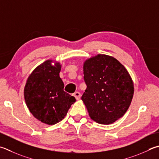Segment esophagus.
Here are the masks:
<instances>
[{
    "instance_id": "esophagus-1",
    "label": "esophagus",
    "mask_w": 159,
    "mask_h": 159,
    "mask_svg": "<svg viewBox=\"0 0 159 159\" xmlns=\"http://www.w3.org/2000/svg\"><path fill=\"white\" fill-rule=\"evenodd\" d=\"M74 96L76 98V99L79 100V99L80 98V96H81V94H80V93L79 92H76L74 93Z\"/></svg>"
}]
</instances>
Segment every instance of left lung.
Segmentation results:
<instances>
[{
	"mask_svg": "<svg viewBox=\"0 0 159 159\" xmlns=\"http://www.w3.org/2000/svg\"><path fill=\"white\" fill-rule=\"evenodd\" d=\"M87 88L81 97L92 120L110 124L122 117L134 94L132 80L116 58L98 54L83 65Z\"/></svg>",
	"mask_w": 159,
	"mask_h": 159,
	"instance_id": "obj_1",
	"label": "left lung"
}]
</instances>
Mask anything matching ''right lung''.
I'll list each match as a JSON object with an SVG mask.
<instances>
[{
	"mask_svg": "<svg viewBox=\"0 0 159 159\" xmlns=\"http://www.w3.org/2000/svg\"><path fill=\"white\" fill-rule=\"evenodd\" d=\"M48 60L37 67L30 74L24 89L27 107L41 122L54 125L66 116L75 98L65 92L59 76L61 65H52Z\"/></svg>",
	"mask_w": 159,
	"mask_h": 159,
	"instance_id": "1",
	"label": "right lung"
}]
</instances>
